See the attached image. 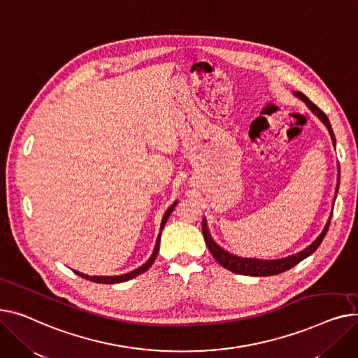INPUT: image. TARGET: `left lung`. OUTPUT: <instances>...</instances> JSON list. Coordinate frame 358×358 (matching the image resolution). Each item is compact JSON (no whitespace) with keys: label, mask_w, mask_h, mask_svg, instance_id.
Returning <instances> with one entry per match:
<instances>
[{"label":"left lung","mask_w":358,"mask_h":358,"mask_svg":"<svg viewBox=\"0 0 358 358\" xmlns=\"http://www.w3.org/2000/svg\"><path fill=\"white\" fill-rule=\"evenodd\" d=\"M298 98H301L306 105L308 108L317 115L324 124L325 127L328 129L329 134H331V138H332V143L335 145V136H334V131H332V127H331V122L328 120V117L325 115V113L318 108L317 105H315L306 95H303L302 92H293ZM338 172H340V167H338ZM338 187H340V173H338V183H337V187H335V196L334 199L337 198V194H338ZM331 217L332 214L329 215L322 233L317 237V240H315L312 244H309L305 250L299 251V253L296 255H292V256H287L285 259H279V260H257V259H244V257H237L234 255H229L228 251H225L224 248H221L214 240L213 237L209 236V231H208V227H206V221L205 218L202 220V234H203V238H205V243L209 248V251H211L213 257L225 268H228L229 271L233 273H237V275H244V276H273V275H279V273H283L292 267H295L298 263H301L303 259L309 257L315 250H317L325 234L328 231V227H329V222H331Z\"/></svg>","instance_id":"1"}]
</instances>
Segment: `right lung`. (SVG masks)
<instances>
[{
    "instance_id": "1",
    "label": "right lung",
    "mask_w": 358,
    "mask_h": 358,
    "mask_svg": "<svg viewBox=\"0 0 358 358\" xmlns=\"http://www.w3.org/2000/svg\"><path fill=\"white\" fill-rule=\"evenodd\" d=\"M176 203H178V202H175L172 206L167 208V211L164 213V215H163V220H162V224H160V231L163 229V227H164V224H166L167 218H169V215L172 214V211H173V208L176 206ZM160 236H162V234H159V236H157V240H156V245H155V250H153V253H152L150 259L147 260V262H145L143 266H140L138 268H136V270H133V271H130V273H125V275H121V276H88V275H83V273H80V271H76V270H73V271L76 273L78 276H80V278H83V279H87V280H91V282H95V283L114 285V283L127 282V280H130V279H133V278H136V276L141 275V273H144L147 268H149V267H150V266L155 263V260H156V257H157V253H159Z\"/></svg>"
}]
</instances>
